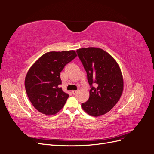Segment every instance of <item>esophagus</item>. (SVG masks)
I'll use <instances>...</instances> for the list:
<instances>
[{
  "mask_svg": "<svg viewBox=\"0 0 154 154\" xmlns=\"http://www.w3.org/2000/svg\"><path fill=\"white\" fill-rule=\"evenodd\" d=\"M77 92H78V91H72V93L73 94H75L76 93H77Z\"/></svg>",
  "mask_w": 154,
  "mask_h": 154,
  "instance_id": "obj_1",
  "label": "esophagus"
}]
</instances>
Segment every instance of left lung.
<instances>
[{"label": "left lung", "mask_w": 154, "mask_h": 154, "mask_svg": "<svg viewBox=\"0 0 154 154\" xmlns=\"http://www.w3.org/2000/svg\"><path fill=\"white\" fill-rule=\"evenodd\" d=\"M76 52L91 87L89 98L82 103V109L94 117L103 115L113 108L122 96L123 79L121 69L114 58L100 48H82Z\"/></svg>", "instance_id": "obj_1"}]
</instances>
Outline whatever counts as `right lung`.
I'll return each instance as SVG.
<instances>
[{"mask_svg":"<svg viewBox=\"0 0 154 154\" xmlns=\"http://www.w3.org/2000/svg\"><path fill=\"white\" fill-rule=\"evenodd\" d=\"M74 51L46 53L37 60L25 78L26 93L40 112L54 115L61 110L69 95L62 91L60 73L76 57Z\"/></svg>","mask_w":154,"mask_h":154,"instance_id":"obj_1","label":"right lung"}]
</instances>
